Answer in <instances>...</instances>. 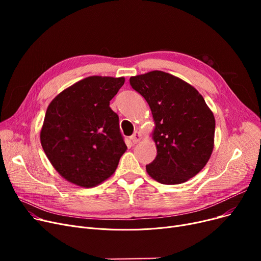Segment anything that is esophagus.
Here are the masks:
<instances>
[{
	"label": "esophagus",
	"mask_w": 261,
	"mask_h": 261,
	"mask_svg": "<svg viewBox=\"0 0 261 261\" xmlns=\"http://www.w3.org/2000/svg\"><path fill=\"white\" fill-rule=\"evenodd\" d=\"M131 140H132V142H133L134 144L140 143L141 140H142V134H141V132H139V131L134 132V134L131 136Z\"/></svg>",
	"instance_id": "1"
}]
</instances>
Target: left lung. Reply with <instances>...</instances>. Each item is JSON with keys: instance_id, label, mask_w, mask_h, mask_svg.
<instances>
[{"instance_id": "1", "label": "left lung", "mask_w": 261, "mask_h": 261, "mask_svg": "<svg viewBox=\"0 0 261 261\" xmlns=\"http://www.w3.org/2000/svg\"><path fill=\"white\" fill-rule=\"evenodd\" d=\"M131 87L148 102L154 120L155 160L146 166L159 183L182 184L206 165L215 146V116L188 82L162 71L132 76Z\"/></svg>"}]
</instances>
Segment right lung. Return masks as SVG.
Listing matches in <instances>:
<instances>
[{"mask_svg":"<svg viewBox=\"0 0 261 261\" xmlns=\"http://www.w3.org/2000/svg\"><path fill=\"white\" fill-rule=\"evenodd\" d=\"M123 84V77L90 76L48 105L40 141L53 167L67 182L91 188L115 172L127 146L110 100Z\"/></svg>","mask_w":261,"mask_h":261,"instance_id":"obj_1","label":"right lung"}]
</instances>
